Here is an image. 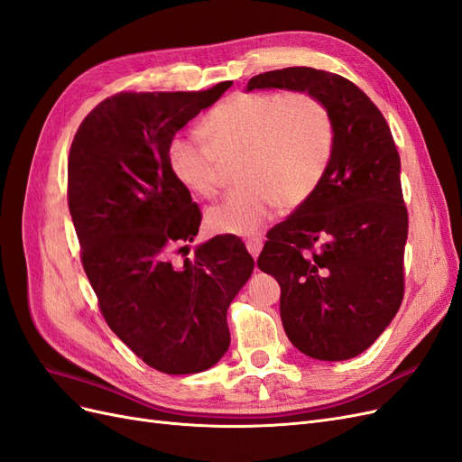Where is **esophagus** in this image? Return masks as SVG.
Here are the masks:
<instances>
[{"label": "esophagus", "mask_w": 462, "mask_h": 462, "mask_svg": "<svg viewBox=\"0 0 462 462\" xmlns=\"http://www.w3.org/2000/svg\"><path fill=\"white\" fill-rule=\"evenodd\" d=\"M262 239L260 236H253V239H246V250L250 254H253V258H258L260 250H262Z\"/></svg>", "instance_id": "esophagus-1"}]
</instances>
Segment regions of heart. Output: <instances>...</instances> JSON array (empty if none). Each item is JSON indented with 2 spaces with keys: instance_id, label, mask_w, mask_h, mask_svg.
I'll use <instances>...</instances> for the list:
<instances>
[{
  "instance_id": "b5f03b06",
  "label": "heart",
  "mask_w": 462,
  "mask_h": 462,
  "mask_svg": "<svg viewBox=\"0 0 462 462\" xmlns=\"http://www.w3.org/2000/svg\"><path fill=\"white\" fill-rule=\"evenodd\" d=\"M206 144L177 134L167 146V167L192 197L216 194L219 163H235L241 183L206 212L214 233L254 235L282 206L295 209L319 189L333 160L335 123L316 94L239 92L204 117Z\"/></svg>"
}]
</instances>
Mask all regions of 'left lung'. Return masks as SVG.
<instances>
[{
	"instance_id": "8db88e82",
	"label": "left lung",
	"mask_w": 462,
	"mask_h": 462,
	"mask_svg": "<svg viewBox=\"0 0 462 462\" xmlns=\"http://www.w3.org/2000/svg\"><path fill=\"white\" fill-rule=\"evenodd\" d=\"M316 94L335 123L319 189L268 231L258 268L282 287L289 341L318 360L353 358L380 337L404 295L409 214L401 158L382 111L355 82L312 67L256 75L246 90Z\"/></svg>"
}]
</instances>
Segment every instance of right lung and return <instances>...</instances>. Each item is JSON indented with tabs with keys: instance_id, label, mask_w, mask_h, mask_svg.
Wrapping results in <instances>:
<instances>
[{
	"instance_id": "obj_1",
	"label": "right lung",
	"mask_w": 462,
	"mask_h": 462,
	"mask_svg": "<svg viewBox=\"0 0 462 462\" xmlns=\"http://www.w3.org/2000/svg\"><path fill=\"white\" fill-rule=\"evenodd\" d=\"M231 85L109 96L69 150V212L97 306L111 331L163 374H197L226 355L227 309L254 270L235 235L171 262L173 248L197 236L202 212L167 167V146Z\"/></svg>"
}]
</instances>
